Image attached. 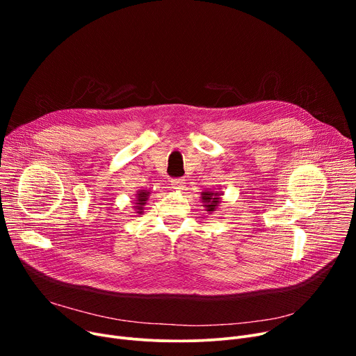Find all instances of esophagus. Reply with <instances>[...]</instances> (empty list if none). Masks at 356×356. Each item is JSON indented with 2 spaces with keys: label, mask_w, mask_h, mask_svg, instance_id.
Segmentation results:
<instances>
[{
  "label": "esophagus",
  "mask_w": 356,
  "mask_h": 356,
  "mask_svg": "<svg viewBox=\"0 0 356 356\" xmlns=\"http://www.w3.org/2000/svg\"><path fill=\"white\" fill-rule=\"evenodd\" d=\"M172 188L176 191H181L184 188V180L183 179H173L172 180Z\"/></svg>",
  "instance_id": "1"
}]
</instances>
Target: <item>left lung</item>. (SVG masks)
Masks as SVG:
<instances>
[{
    "instance_id": "1",
    "label": "left lung",
    "mask_w": 356,
    "mask_h": 356,
    "mask_svg": "<svg viewBox=\"0 0 356 356\" xmlns=\"http://www.w3.org/2000/svg\"><path fill=\"white\" fill-rule=\"evenodd\" d=\"M220 195H222V193H219V192H212V191H204V192H202L200 199H202L203 207L207 208L204 211H208L209 213L215 212V211L218 209V207H219V203H220Z\"/></svg>"
}]
</instances>
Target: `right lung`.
I'll return each instance as SVG.
<instances>
[{"label": "right lung", "mask_w": 356, "mask_h": 356, "mask_svg": "<svg viewBox=\"0 0 356 356\" xmlns=\"http://www.w3.org/2000/svg\"><path fill=\"white\" fill-rule=\"evenodd\" d=\"M148 196H149V192H148V191H138V192H137V196H136V207H134V208H136V212H137L138 215L143 213L144 204L147 203Z\"/></svg>", "instance_id": "add662e5"}]
</instances>
